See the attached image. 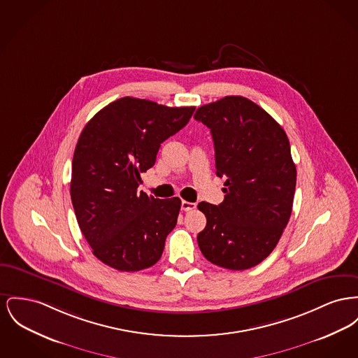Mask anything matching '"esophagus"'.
<instances>
[{
  "label": "esophagus",
  "instance_id": "obj_1",
  "mask_svg": "<svg viewBox=\"0 0 358 358\" xmlns=\"http://www.w3.org/2000/svg\"><path fill=\"white\" fill-rule=\"evenodd\" d=\"M196 208V204L194 203H189V201H185V200H182V203H181V210H192Z\"/></svg>",
  "mask_w": 358,
  "mask_h": 358
}]
</instances>
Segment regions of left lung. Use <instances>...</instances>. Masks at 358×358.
<instances>
[{
  "instance_id": "1",
  "label": "left lung",
  "mask_w": 358,
  "mask_h": 358,
  "mask_svg": "<svg viewBox=\"0 0 358 358\" xmlns=\"http://www.w3.org/2000/svg\"><path fill=\"white\" fill-rule=\"evenodd\" d=\"M194 119L210 128L216 176L226 178L223 203L197 206L207 217L199 248L217 266L250 269L273 252L292 213L296 166L288 136L242 96L200 106Z\"/></svg>"
}]
</instances>
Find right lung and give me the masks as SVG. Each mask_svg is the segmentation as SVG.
Returning <instances> with one entry per match:
<instances>
[{
	"label": "right lung",
	"instance_id": "1",
	"mask_svg": "<svg viewBox=\"0 0 358 358\" xmlns=\"http://www.w3.org/2000/svg\"><path fill=\"white\" fill-rule=\"evenodd\" d=\"M194 106L119 99L85 126L74 150L70 194L93 254L120 272L148 269L161 258L177 224L178 197L138 192L161 143L188 124Z\"/></svg>",
	"mask_w": 358,
	"mask_h": 358
}]
</instances>
